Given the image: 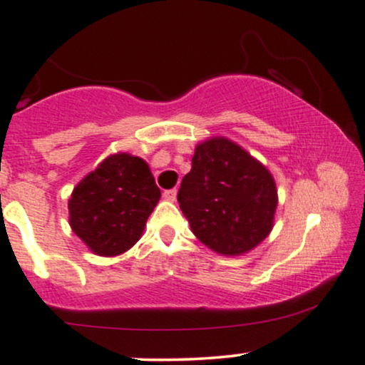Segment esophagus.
Here are the masks:
<instances>
[{
  "mask_svg": "<svg viewBox=\"0 0 365 365\" xmlns=\"http://www.w3.org/2000/svg\"><path fill=\"white\" fill-rule=\"evenodd\" d=\"M163 197H165L166 200H170V202H173V200L177 199V190H175V188H171V190H165L163 192Z\"/></svg>",
  "mask_w": 365,
  "mask_h": 365,
  "instance_id": "1",
  "label": "esophagus"
}]
</instances>
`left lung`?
<instances>
[{"instance_id":"obj_1","label":"left lung","mask_w":365,"mask_h":365,"mask_svg":"<svg viewBox=\"0 0 365 365\" xmlns=\"http://www.w3.org/2000/svg\"><path fill=\"white\" fill-rule=\"evenodd\" d=\"M194 235L223 255H242L269 235L278 206L273 175L225 137L200 142L178 190Z\"/></svg>"}]
</instances>
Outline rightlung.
Segmentation results:
<instances>
[{"instance_id":"1","label":"right lung","mask_w":365,"mask_h":365,"mask_svg":"<svg viewBox=\"0 0 365 365\" xmlns=\"http://www.w3.org/2000/svg\"><path fill=\"white\" fill-rule=\"evenodd\" d=\"M159 197L161 190L144 159L111 154L73 188L70 226L94 254L120 255L142 237Z\"/></svg>"}]
</instances>
